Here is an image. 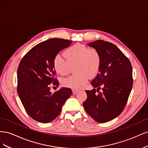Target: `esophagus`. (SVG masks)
<instances>
[{"label":"esophagus","instance_id":"34e87169","mask_svg":"<svg viewBox=\"0 0 148 148\" xmlns=\"http://www.w3.org/2000/svg\"><path fill=\"white\" fill-rule=\"evenodd\" d=\"M79 90H76V89H73V93L74 95H75L77 94V93H78Z\"/></svg>","mask_w":148,"mask_h":148}]
</instances>
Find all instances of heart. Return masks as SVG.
I'll return each mask as SVG.
<instances>
[{
	"label": "heart",
	"mask_w": 148,
	"mask_h": 148,
	"mask_svg": "<svg viewBox=\"0 0 148 148\" xmlns=\"http://www.w3.org/2000/svg\"><path fill=\"white\" fill-rule=\"evenodd\" d=\"M65 59L60 54L54 57L53 66L60 75H66L71 66L75 64L76 74L61 79L63 86L73 89H80L86 86L88 77H94L98 73L102 64V56L96 48H90L83 44H75L63 53Z\"/></svg>",
	"instance_id": "heart-1"
}]
</instances>
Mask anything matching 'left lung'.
I'll return each instance as SVG.
<instances>
[{
    "label": "left lung",
    "mask_w": 148,
    "mask_h": 148,
    "mask_svg": "<svg viewBox=\"0 0 148 148\" xmlns=\"http://www.w3.org/2000/svg\"><path fill=\"white\" fill-rule=\"evenodd\" d=\"M88 46L100 52L102 64L91 82L94 88L86 90L87 98L83 106L95 121L105 123L120 115L126 106L133 86L132 66L121 51L110 42L99 40Z\"/></svg>",
    "instance_id": "obj_1"
}]
</instances>
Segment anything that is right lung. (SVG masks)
I'll list each match as a JSON object with an SVG mask.
<instances>
[{"instance_id":"obj_1","label":"right lung","mask_w":148,"mask_h":148,"mask_svg":"<svg viewBox=\"0 0 148 148\" xmlns=\"http://www.w3.org/2000/svg\"><path fill=\"white\" fill-rule=\"evenodd\" d=\"M72 42L61 38L43 41L32 48L20 62L18 95L28 115L40 123H47L55 119L73 94L71 88L66 87L53 94L50 92L51 86L59 85L53 66L54 58Z\"/></svg>"}]
</instances>
